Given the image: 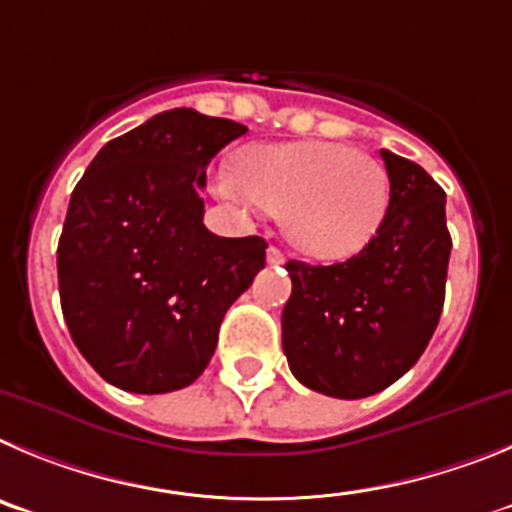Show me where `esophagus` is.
Wrapping results in <instances>:
<instances>
[{
  "label": "esophagus",
  "mask_w": 512,
  "mask_h": 512,
  "mask_svg": "<svg viewBox=\"0 0 512 512\" xmlns=\"http://www.w3.org/2000/svg\"><path fill=\"white\" fill-rule=\"evenodd\" d=\"M267 262H270V265H283L285 262L283 250H278V247H267Z\"/></svg>",
  "instance_id": "obj_1"
}]
</instances>
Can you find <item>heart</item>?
<instances>
[{"instance_id":"obj_1","label":"heart","mask_w":512,"mask_h":512,"mask_svg":"<svg viewBox=\"0 0 512 512\" xmlns=\"http://www.w3.org/2000/svg\"><path fill=\"white\" fill-rule=\"evenodd\" d=\"M216 193L280 216L288 239L319 260H347L370 245L390 206V178L370 155L344 142L252 145L239 173L222 168Z\"/></svg>"}]
</instances>
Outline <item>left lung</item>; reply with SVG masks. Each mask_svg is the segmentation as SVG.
I'll return each instance as SVG.
<instances>
[{
    "mask_svg": "<svg viewBox=\"0 0 512 512\" xmlns=\"http://www.w3.org/2000/svg\"><path fill=\"white\" fill-rule=\"evenodd\" d=\"M390 206L380 232L347 262L290 260L283 352L298 382L357 400L393 385L434 336L451 237L446 193L421 165L380 150Z\"/></svg>",
    "mask_w": 512,
    "mask_h": 512,
    "instance_id": "obj_1",
    "label": "left lung"
}]
</instances>
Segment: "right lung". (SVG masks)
<instances>
[{
  "label": "right lung",
  "instance_id": "right-lung-1",
  "mask_svg": "<svg viewBox=\"0 0 512 512\" xmlns=\"http://www.w3.org/2000/svg\"><path fill=\"white\" fill-rule=\"evenodd\" d=\"M245 132L170 109L107 142L73 188L58 242L63 319L86 362L127 393L191 385L265 267V239L211 234L199 196L211 158Z\"/></svg>",
  "mask_w": 512,
  "mask_h": 512
}]
</instances>
